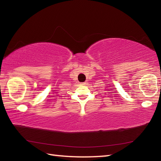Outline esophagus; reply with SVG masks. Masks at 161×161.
<instances>
[{"mask_svg": "<svg viewBox=\"0 0 161 161\" xmlns=\"http://www.w3.org/2000/svg\"><path fill=\"white\" fill-rule=\"evenodd\" d=\"M81 84H85V82H81V83H80Z\"/></svg>", "mask_w": 161, "mask_h": 161, "instance_id": "34e87169", "label": "esophagus"}]
</instances>
